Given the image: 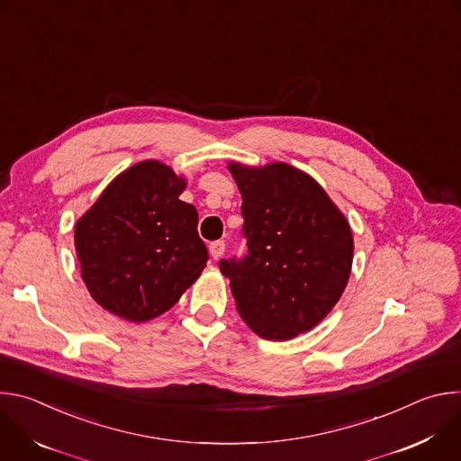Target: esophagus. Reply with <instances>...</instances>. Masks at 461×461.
I'll list each match as a JSON object with an SVG mask.
<instances>
[{"label": "esophagus", "instance_id": "1", "mask_svg": "<svg viewBox=\"0 0 461 461\" xmlns=\"http://www.w3.org/2000/svg\"><path fill=\"white\" fill-rule=\"evenodd\" d=\"M224 249H226V244H224L222 240H215V242H212V244H210V253H212V257H213L215 260L222 257Z\"/></svg>", "mask_w": 461, "mask_h": 461}]
</instances>
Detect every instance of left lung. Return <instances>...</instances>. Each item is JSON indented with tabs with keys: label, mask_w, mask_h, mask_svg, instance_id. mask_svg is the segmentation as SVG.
<instances>
[{
	"label": "left lung",
	"mask_w": 461,
	"mask_h": 461,
	"mask_svg": "<svg viewBox=\"0 0 461 461\" xmlns=\"http://www.w3.org/2000/svg\"><path fill=\"white\" fill-rule=\"evenodd\" d=\"M242 196L248 255L221 260L235 308L268 341L310 332L341 299L354 237L343 212L308 173L285 164L228 162Z\"/></svg>",
	"instance_id": "1"
}]
</instances>
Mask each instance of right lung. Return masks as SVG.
<instances>
[{
  "label": "right lung",
  "instance_id": "add662e5",
  "mask_svg": "<svg viewBox=\"0 0 461 461\" xmlns=\"http://www.w3.org/2000/svg\"><path fill=\"white\" fill-rule=\"evenodd\" d=\"M185 178L160 160L116 175L77 221L75 248L91 297L113 315L146 322L201 277L208 249L199 213L180 201Z\"/></svg>",
  "mask_w": 461,
  "mask_h": 461
}]
</instances>
